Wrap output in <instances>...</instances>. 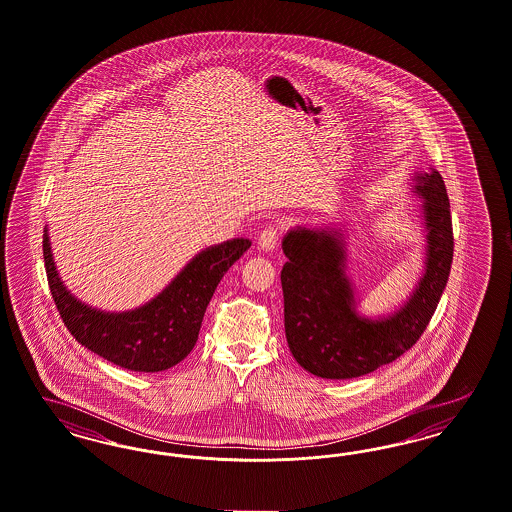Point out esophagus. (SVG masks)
<instances>
[{
	"instance_id": "esophagus-1",
	"label": "esophagus",
	"mask_w": 512,
	"mask_h": 512,
	"mask_svg": "<svg viewBox=\"0 0 512 512\" xmlns=\"http://www.w3.org/2000/svg\"><path fill=\"white\" fill-rule=\"evenodd\" d=\"M277 241H279V229L275 228V226H267L258 235V247L265 250V252H269V250L277 247Z\"/></svg>"
}]
</instances>
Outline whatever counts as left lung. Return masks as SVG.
Wrapping results in <instances>:
<instances>
[{"label":"left lung","instance_id":"8db88e82","mask_svg":"<svg viewBox=\"0 0 512 512\" xmlns=\"http://www.w3.org/2000/svg\"><path fill=\"white\" fill-rule=\"evenodd\" d=\"M412 180L421 199L425 265L408 300L389 315L370 319L357 311L343 229L298 226L284 235V332L292 357L309 374L324 379L370 374L406 353L431 321L454 258L450 199L435 169L414 172Z\"/></svg>","mask_w":512,"mask_h":512}]
</instances>
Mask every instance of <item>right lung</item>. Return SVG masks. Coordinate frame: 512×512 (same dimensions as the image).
<instances>
[{
	"mask_svg": "<svg viewBox=\"0 0 512 512\" xmlns=\"http://www.w3.org/2000/svg\"><path fill=\"white\" fill-rule=\"evenodd\" d=\"M250 245L239 237L205 248L153 300L110 313L77 300L62 283L43 229L47 281L66 328L98 357L133 372H163L190 355L216 286Z\"/></svg>",
	"mask_w": 512,
	"mask_h": 512,
	"instance_id": "right-lung-1",
	"label": "right lung"
}]
</instances>
